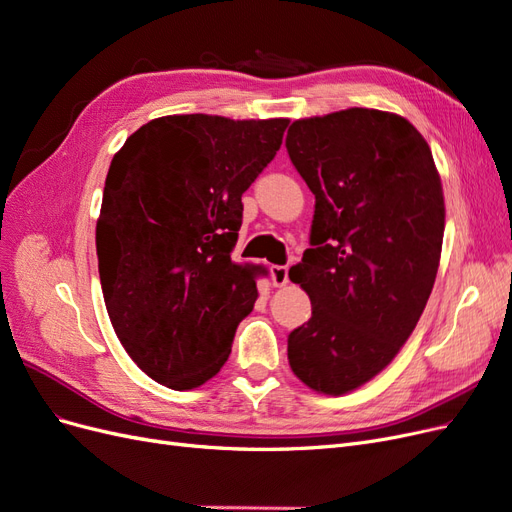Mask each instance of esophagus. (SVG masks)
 Wrapping results in <instances>:
<instances>
[{
  "mask_svg": "<svg viewBox=\"0 0 512 512\" xmlns=\"http://www.w3.org/2000/svg\"><path fill=\"white\" fill-rule=\"evenodd\" d=\"M271 282L273 286H286L288 284V267H282V265H273L271 267Z\"/></svg>",
  "mask_w": 512,
  "mask_h": 512,
  "instance_id": "obj_1",
  "label": "esophagus"
}]
</instances>
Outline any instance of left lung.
<instances>
[{
    "label": "left lung",
    "mask_w": 512,
    "mask_h": 512,
    "mask_svg": "<svg viewBox=\"0 0 512 512\" xmlns=\"http://www.w3.org/2000/svg\"><path fill=\"white\" fill-rule=\"evenodd\" d=\"M286 149L316 196L309 250L288 273L312 318L288 335V361L309 389L344 395L395 359L423 314L442 252V183L412 123L374 108L294 121Z\"/></svg>",
    "instance_id": "obj_1"
}]
</instances>
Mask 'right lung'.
Returning a JSON list of instances; mask_svg holds the SVG:
<instances>
[{"instance_id":"obj_1","label":"right lung","mask_w":512,"mask_h":512,"mask_svg":"<svg viewBox=\"0 0 512 512\" xmlns=\"http://www.w3.org/2000/svg\"><path fill=\"white\" fill-rule=\"evenodd\" d=\"M286 128L288 119L168 115L138 128L108 168L96 226L106 312L130 359L168 389L218 374L254 309L267 271L230 254L241 196Z\"/></svg>"}]
</instances>
